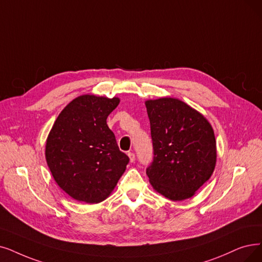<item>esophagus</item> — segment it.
I'll use <instances>...</instances> for the list:
<instances>
[{
  "label": "esophagus",
  "instance_id": "1",
  "mask_svg": "<svg viewBox=\"0 0 262 262\" xmlns=\"http://www.w3.org/2000/svg\"><path fill=\"white\" fill-rule=\"evenodd\" d=\"M128 156H129V158H130V162H134L135 161V155H134V152H132V151L128 152Z\"/></svg>",
  "mask_w": 262,
  "mask_h": 262
}]
</instances>
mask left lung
<instances>
[{
	"label": "left lung",
	"mask_w": 262,
	"mask_h": 262,
	"mask_svg": "<svg viewBox=\"0 0 262 262\" xmlns=\"http://www.w3.org/2000/svg\"><path fill=\"white\" fill-rule=\"evenodd\" d=\"M154 157L146 169L150 184L173 201L190 198L213 174L214 131L200 113L172 98L146 102Z\"/></svg>",
	"instance_id": "1"
}]
</instances>
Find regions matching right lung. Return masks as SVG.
<instances>
[{
	"label": "right lung",
	"instance_id": "add662e5",
	"mask_svg": "<svg viewBox=\"0 0 262 262\" xmlns=\"http://www.w3.org/2000/svg\"><path fill=\"white\" fill-rule=\"evenodd\" d=\"M118 104L117 98L80 96L60 113L48 135L50 172L61 189L77 201L105 200L129 163L106 123Z\"/></svg>",
	"mask_w": 262,
	"mask_h": 262
}]
</instances>
